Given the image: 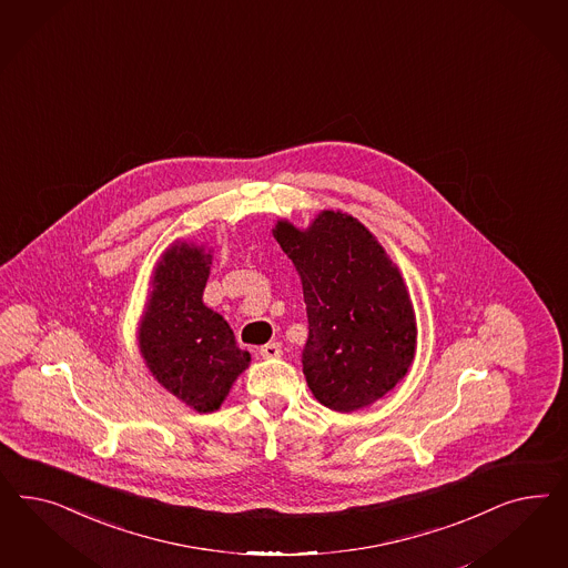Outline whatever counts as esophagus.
<instances>
[{"instance_id":"obj_1","label":"esophagus","mask_w":568,"mask_h":568,"mask_svg":"<svg viewBox=\"0 0 568 568\" xmlns=\"http://www.w3.org/2000/svg\"><path fill=\"white\" fill-rule=\"evenodd\" d=\"M258 354L262 358H278L283 352H281V345L276 344V342H271V344L262 345Z\"/></svg>"}]
</instances>
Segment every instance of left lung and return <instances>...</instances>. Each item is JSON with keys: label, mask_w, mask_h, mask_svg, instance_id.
<instances>
[{"label": "left lung", "mask_w": 568, "mask_h": 568, "mask_svg": "<svg viewBox=\"0 0 568 568\" xmlns=\"http://www.w3.org/2000/svg\"><path fill=\"white\" fill-rule=\"evenodd\" d=\"M276 241L302 276L308 312L304 375L337 413L368 406L408 373L416 321L396 264L354 216L323 212L306 231L276 224Z\"/></svg>", "instance_id": "obj_1"}]
</instances>
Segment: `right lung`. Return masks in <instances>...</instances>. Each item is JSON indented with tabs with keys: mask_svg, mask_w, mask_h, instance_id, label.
<instances>
[{
	"mask_svg": "<svg viewBox=\"0 0 568 568\" xmlns=\"http://www.w3.org/2000/svg\"><path fill=\"white\" fill-rule=\"evenodd\" d=\"M212 254L174 243L155 268L150 306L139 328L141 356L172 396L214 413L250 364L221 314L204 306Z\"/></svg>",
	"mask_w": 568,
	"mask_h": 568,
	"instance_id": "1",
	"label": "right lung"
}]
</instances>
